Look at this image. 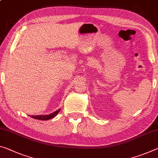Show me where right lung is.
Returning <instances> with one entry per match:
<instances>
[{
    "instance_id": "right-lung-1",
    "label": "right lung",
    "mask_w": 158,
    "mask_h": 158,
    "mask_svg": "<svg viewBox=\"0 0 158 158\" xmlns=\"http://www.w3.org/2000/svg\"><path fill=\"white\" fill-rule=\"evenodd\" d=\"M60 110V109H58L57 110L52 112V113L49 114H44V115L40 114V115H35V116L34 115H31V117L36 119H39V120H48L50 119L53 118L55 116H56V115L58 114Z\"/></svg>"
}]
</instances>
